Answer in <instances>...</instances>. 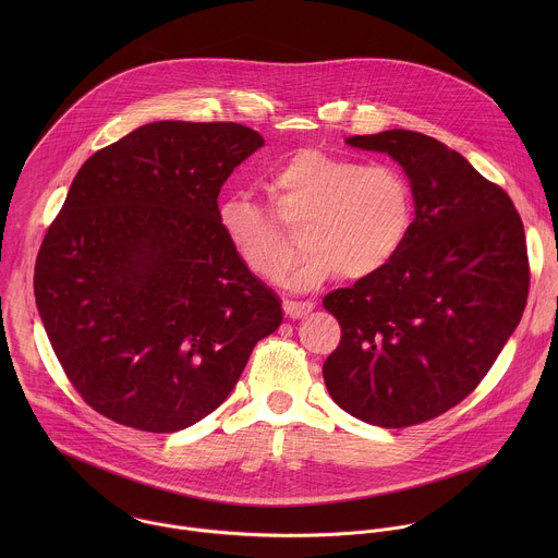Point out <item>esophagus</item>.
I'll use <instances>...</instances> for the list:
<instances>
[{
  "label": "esophagus",
  "mask_w": 558,
  "mask_h": 558,
  "mask_svg": "<svg viewBox=\"0 0 558 558\" xmlns=\"http://www.w3.org/2000/svg\"><path fill=\"white\" fill-rule=\"evenodd\" d=\"M316 305L312 301H286L283 312L288 318L296 319L307 316Z\"/></svg>",
  "instance_id": "34e87169"
}]
</instances>
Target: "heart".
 Listing matches in <instances>:
<instances>
[{"mask_svg":"<svg viewBox=\"0 0 558 558\" xmlns=\"http://www.w3.org/2000/svg\"><path fill=\"white\" fill-rule=\"evenodd\" d=\"M270 206L288 228L303 223V253L292 283L301 290L345 272L367 279L387 270L410 239L414 195L393 165H365L322 150H301L268 178ZM279 220V221H280ZM219 230L257 277L279 283L296 240L248 193L219 204Z\"/></svg>","mask_w":558,"mask_h":558,"instance_id":"b5f03b06","label":"heart"}]
</instances>
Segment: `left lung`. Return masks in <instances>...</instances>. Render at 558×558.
<instances>
[{
  "instance_id": "left-lung-1",
  "label": "left lung",
  "mask_w": 558,
  "mask_h": 558,
  "mask_svg": "<svg viewBox=\"0 0 558 558\" xmlns=\"http://www.w3.org/2000/svg\"><path fill=\"white\" fill-rule=\"evenodd\" d=\"M345 144L401 165L414 223L387 270L324 296L341 341L322 374L348 414L408 427L473 393L520 324L524 226L500 186L434 137L393 129Z\"/></svg>"
}]
</instances>
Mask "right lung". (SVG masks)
Masks as SVG:
<instances>
[{"label":"right lung","instance_id":"obj_1","mask_svg":"<svg viewBox=\"0 0 558 558\" xmlns=\"http://www.w3.org/2000/svg\"><path fill=\"white\" fill-rule=\"evenodd\" d=\"M264 137L234 122H150L83 162L38 251L34 294L81 398L142 432L219 408L281 301L221 234L217 197Z\"/></svg>","mask_w":558,"mask_h":558}]
</instances>
